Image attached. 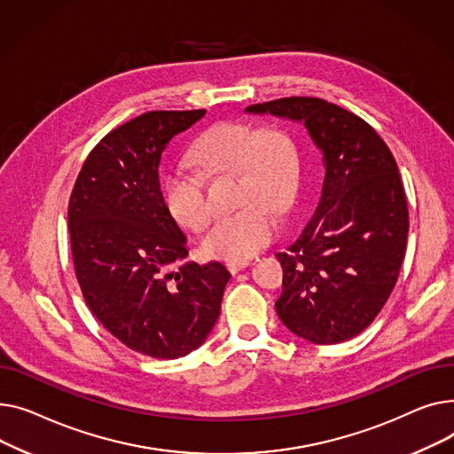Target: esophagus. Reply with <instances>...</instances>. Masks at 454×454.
Segmentation results:
<instances>
[{"label":"esophagus","instance_id":"obj_1","mask_svg":"<svg viewBox=\"0 0 454 454\" xmlns=\"http://www.w3.org/2000/svg\"><path fill=\"white\" fill-rule=\"evenodd\" d=\"M247 265H249L247 260H231V262H227V270H229L232 275H236L238 271H242L244 268H247Z\"/></svg>","mask_w":454,"mask_h":454}]
</instances>
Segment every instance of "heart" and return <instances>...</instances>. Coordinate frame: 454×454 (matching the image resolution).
I'll use <instances>...</instances> for the list:
<instances>
[{
	"label": "heart",
	"mask_w": 454,
	"mask_h": 454,
	"mask_svg": "<svg viewBox=\"0 0 454 454\" xmlns=\"http://www.w3.org/2000/svg\"><path fill=\"white\" fill-rule=\"evenodd\" d=\"M191 163L205 174L238 172V203L244 208L220 218L205 236L208 256L247 260L268 246L278 231L277 210L297 200L299 153L280 128H256L223 121L210 126L191 150ZM163 200L172 218L184 229L201 232L212 220L205 183L196 172L177 167L163 183Z\"/></svg>",
	"instance_id": "b5f03b06"
}]
</instances>
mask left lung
I'll list each match as a JSON object with an SVG mask.
<instances>
[{"mask_svg": "<svg viewBox=\"0 0 454 454\" xmlns=\"http://www.w3.org/2000/svg\"><path fill=\"white\" fill-rule=\"evenodd\" d=\"M246 112L302 122L326 165L313 218L277 254L280 321L315 344L348 340L374 323L405 258L409 207L395 159L366 121L325 98L286 97Z\"/></svg>", "mask_w": 454, "mask_h": 454, "instance_id": "8db88e82", "label": "left lung"}]
</instances>
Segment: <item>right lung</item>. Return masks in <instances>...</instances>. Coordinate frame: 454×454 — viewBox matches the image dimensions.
Returning <instances> with one entry per match:
<instances>
[{"label": "right lung", "instance_id": "right-lung-1", "mask_svg": "<svg viewBox=\"0 0 454 454\" xmlns=\"http://www.w3.org/2000/svg\"><path fill=\"white\" fill-rule=\"evenodd\" d=\"M205 110L148 112L104 136L69 198L74 275L100 325L129 350L177 359L207 339L231 273L220 262L183 263L184 234L159 189L168 141Z\"/></svg>", "mask_w": 454, "mask_h": 454}]
</instances>
